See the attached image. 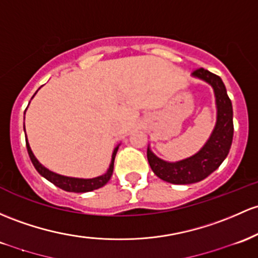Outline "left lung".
<instances>
[{"label":"left lung","instance_id":"8db88e82","mask_svg":"<svg viewBox=\"0 0 258 258\" xmlns=\"http://www.w3.org/2000/svg\"><path fill=\"white\" fill-rule=\"evenodd\" d=\"M192 77L202 79L213 88L217 105V122L205 146L196 154L179 161L158 158L148 146L147 158L153 172L161 180L175 185H188L206 179L224 161L233 142V105L222 78L205 69H198Z\"/></svg>","mask_w":258,"mask_h":258}]
</instances>
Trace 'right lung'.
Here are the masks:
<instances>
[{
  "label": "right lung",
  "instance_id": "add662e5",
  "mask_svg": "<svg viewBox=\"0 0 258 258\" xmlns=\"http://www.w3.org/2000/svg\"><path fill=\"white\" fill-rule=\"evenodd\" d=\"M36 92H38V90H36ZM24 134H25V126H24ZM25 144H27L28 154H29V158H30V160H32L34 168L36 169V171H38L42 177H45V179L49 180L50 182H52L53 185L57 186V187H60L62 189H64V191L77 192V194H82V192H89V191H93V189L100 188L109 182L110 177L112 176V171H114V161H115L116 153H117L118 146H120V144H118V146L115 147L114 152H112V155H111V163H110L109 169H107V171L105 172V174L100 175V176H97V177H93V179H79V177L63 176V175L56 174V172L51 171L47 168H45L41 163H39V160L36 159L35 155H34V153L32 152V148H30L27 137H25Z\"/></svg>",
  "mask_w": 258,
  "mask_h": 258
}]
</instances>
